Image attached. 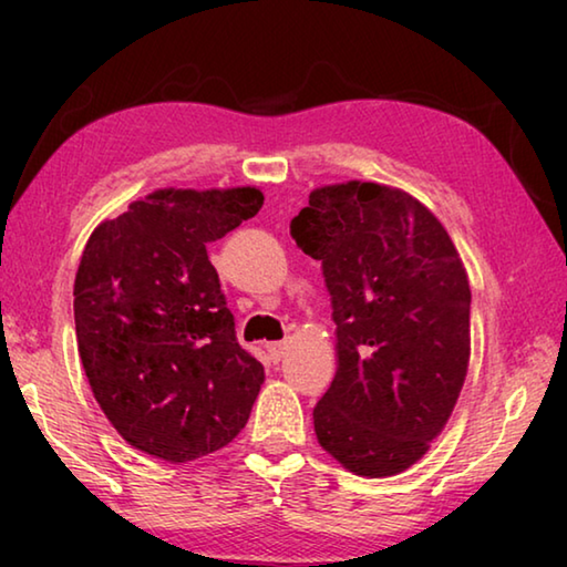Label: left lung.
Returning a JSON list of instances; mask_svg holds the SVG:
<instances>
[{
    "instance_id": "8db88e82",
    "label": "left lung",
    "mask_w": 567,
    "mask_h": 567,
    "mask_svg": "<svg viewBox=\"0 0 567 567\" xmlns=\"http://www.w3.org/2000/svg\"><path fill=\"white\" fill-rule=\"evenodd\" d=\"M257 187H165L94 227L74 277L94 400L142 453L189 463L239 435L265 382L237 342L207 245L262 207Z\"/></svg>"
}]
</instances>
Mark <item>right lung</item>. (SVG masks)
<instances>
[{
  "label": "right lung",
  "instance_id": "add662e5",
  "mask_svg": "<svg viewBox=\"0 0 567 567\" xmlns=\"http://www.w3.org/2000/svg\"><path fill=\"white\" fill-rule=\"evenodd\" d=\"M310 207V255L338 324L315 435L354 475H398L443 433L463 390L467 272L447 229L405 192L352 179L315 189Z\"/></svg>",
  "mask_w": 567,
  "mask_h": 567
}]
</instances>
